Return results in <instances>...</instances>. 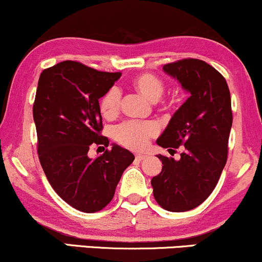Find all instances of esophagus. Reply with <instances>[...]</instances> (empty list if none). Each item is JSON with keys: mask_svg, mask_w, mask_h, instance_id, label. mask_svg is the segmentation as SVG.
<instances>
[{"mask_svg": "<svg viewBox=\"0 0 262 262\" xmlns=\"http://www.w3.org/2000/svg\"><path fill=\"white\" fill-rule=\"evenodd\" d=\"M148 158V156H146L145 154H137L135 155V159H137V160H144V159H146Z\"/></svg>", "mask_w": 262, "mask_h": 262, "instance_id": "esophagus-1", "label": "esophagus"}]
</instances>
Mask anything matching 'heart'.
I'll return each instance as SVG.
<instances>
[{
    "instance_id": "obj_1",
    "label": "heart",
    "mask_w": 262,
    "mask_h": 262,
    "mask_svg": "<svg viewBox=\"0 0 262 262\" xmlns=\"http://www.w3.org/2000/svg\"><path fill=\"white\" fill-rule=\"evenodd\" d=\"M133 85L140 93L150 101H158L165 91L164 83L151 74H140L133 80ZM121 104V92L117 87H112L104 93L100 101L102 116L111 118L116 116ZM158 133V125L154 122L127 121L113 129V138L117 143L128 149L140 150L148 145L151 137Z\"/></svg>"
}]
</instances>
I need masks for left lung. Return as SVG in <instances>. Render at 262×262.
I'll return each mask as SVG.
<instances>
[{"label":"left lung","instance_id":"obj_1","mask_svg":"<svg viewBox=\"0 0 262 262\" xmlns=\"http://www.w3.org/2000/svg\"><path fill=\"white\" fill-rule=\"evenodd\" d=\"M162 69L189 97L156 140L165 149L183 145L185 150L180 160L158 156L162 170L151 179L152 193L164 209L186 212L209 197L227 164L233 123L230 92L223 75L203 60L183 59Z\"/></svg>","mask_w":262,"mask_h":262}]
</instances>
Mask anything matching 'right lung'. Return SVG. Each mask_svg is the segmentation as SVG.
<instances>
[{"label": "right lung", "mask_w": 262, "mask_h": 262, "mask_svg": "<svg viewBox=\"0 0 262 262\" xmlns=\"http://www.w3.org/2000/svg\"><path fill=\"white\" fill-rule=\"evenodd\" d=\"M121 75L66 60L39 77L33 104L39 161L54 191L81 212L103 209L134 160L129 150L116 144L98 158H89L91 146L110 144L101 135L98 100Z\"/></svg>", "instance_id": "right-lung-1"}]
</instances>
